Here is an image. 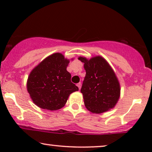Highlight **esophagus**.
I'll use <instances>...</instances> for the list:
<instances>
[{
  "mask_svg": "<svg viewBox=\"0 0 152 152\" xmlns=\"http://www.w3.org/2000/svg\"><path fill=\"white\" fill-rule=\"evenodd\" d=\"M77 87L79 88V89L81 88V86H82V84L81 83H78V84H77Z\"/></svg>",
  "mask_w": 152,
  "mask_h": 152,
  "instance_id": "1",
  "label": "esophagus"
}]
</instances>
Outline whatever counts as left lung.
Wrapping results in <instances>:
<instances>
[{"mask_svg": "<svg viewBox=\"0 0 152 152\" xmlns=\"http://www.w3.org/2000/svg\"><path fill=\"white\" fill-rule=\"evenodd\" d=\"M78 59L84 64L86 70L81 93L86 109L99 114L115 107L120 96V85L107 60L101 56Z\"/></svg>", "mask_w": 152, "mask_h": 152, "instance_id": "obj_1", "label": "left lung"}]
</instances>
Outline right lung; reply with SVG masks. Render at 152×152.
<instances>
[{
  "mask_svg": "<svg viewBox=\"0 0 152 152\" xmlns=\"http://www.w3.org/2000/svg\"><path fill=\"white\" fill-rule=\"evenodd\" d=\"M69 62L70 60L61 53H54L30 72L27 81V90L37 107L57 111L65 106L72 93L79 90L71 82V75L66 70Z\"/></svg>",
  "mask_w": 152,
  "mask_h": 152,
  "instance_id": "add662e5",
  "label": "right lung"
}]
</instances>
